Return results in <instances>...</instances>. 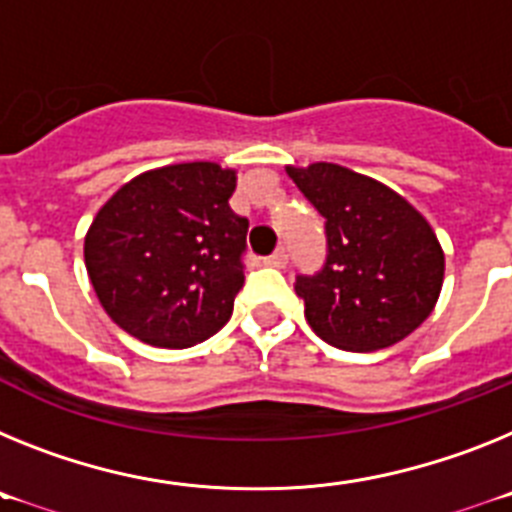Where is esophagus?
Here are the masks:
<instances>
[{
    "instance_id": "obj_1",
    "label": "esophagus",
    "mask_w": 512,
    "mask_h": 512,
    "mask_svg": "<svg viewBox=\"0 0 512 512\" xmlns=\"http://www.w3.org/2000/svg\"><path fill=\"white\" fill-rule=\"evenodd\" d=\"M262 265H268V268H283V265H286V252L283 250L273 252V255H268L265 260H262Z\"/></svg>"
}]
</instances>
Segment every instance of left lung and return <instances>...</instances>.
Instances as JSON below:
<instances>
[{"label": "left lung", "mask_w": 512, "mask_h": 512, "mask_svg": "<svg viewBox=\"0 0 512 512\" xmlns=\"http://www.w3.org/2000/svg\"><path fill=\"white\" fill-rule=\"evenodd\" d=\"M324 216L327 262L299 275L309 327L340 350L371 353L415 332L438 304L446 255L428 219L384 182L332 162L286 167Z\"/></svg>", "instance_id": "left-lung-1"}]
</instances>
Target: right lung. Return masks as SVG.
I'll return each instance as SVG.
<instances>
[{
	"label": "right lung",
	"mask_w": 512,
	"mask_h": 512,
	"mask_svg": "<svg viewBox=\"0 0 512 512\" xmlns=\"http://www.w3.org/2000/svg\"><path fill=\"white\" fill-rule=\"evenodd\" d=\"M237 170L182 162L115 190L84 237L102 309L154 348H190L219 332L244 283L247 219L231 211Z\"/></svg>",
	"instance_id": "right-lung-1"
}]
</instances>
